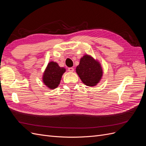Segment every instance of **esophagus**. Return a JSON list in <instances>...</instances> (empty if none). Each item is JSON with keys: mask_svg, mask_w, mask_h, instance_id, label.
<instances>
[{"mask_svg": "<svg viewBox=\"0 0 146 146\" xmlns=\"http://www.w3.org/2000/svg\"><path fill=\"white\" fill-rule=\"evenodd\" d=\"M68 70H69V72H72L74 71V68H68Z\"/></svg>", "mask_w": 146, "mask_h": 146, "instance_id": "1", "label": "esophagus"}]
</instances>
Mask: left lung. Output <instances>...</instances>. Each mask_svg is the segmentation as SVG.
<instances>
[{"label": "left lung", "instance_id": "left-lung-1", "mask_svg": "<svg viewBox=\"0 0 146 146\" xmlns=\"http://www.w3.org/2000/svg\"><path fill=\"white\" fill-rule=\"evenodd\" d=\"M76 72L86 85L94 86L99 83L102 76L100 64L91 56L86 55L80 59Z\"/></svg>", "mask_w": 146, "mask_h": 146}]
</instances>
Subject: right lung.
<instances>
[{
    "label": "right lung",
    "instance_id": "1",
    "mask_svg": "<svg viewBox=\"0 0 146 146\" xmlns=\"http://www.w3.org/2000/svg\"><path fill=\"white\" fill-rule=\"evenodd\" d=\"M64 68H61L55 62H50L44 73L43 82L50 89H55L60 84L62 75L65 72Z\"/></svg>",
    "mask_w": 146,
    "mask_h": 146
}]
</instances>
